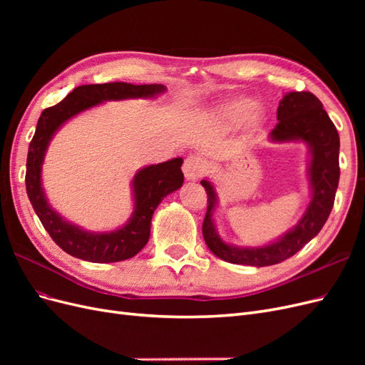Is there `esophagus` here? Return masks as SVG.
Segmentation results:
<instances>
[{"instance_id": "1", "label": "esophagus", "mask_w": 365, "mask_h": 365, "mask_svg": "<svg viewBox=\"0 0 365 365\" xmlns=\"http://www.w3.org/2000/svg\"><path fill=\"white\" fill-rule=\"evenodd\" d=\"M207 168L208 165L204 158L197 157V155H190L189 158H185V161L182 164V172H184L187 180L195 181L197 178H201V176L205 173Z\"/></svg>"}]
</instances>
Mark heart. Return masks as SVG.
<instances>
[{
  "label": "heart",
  "mask_w": 365,
  "mask_h": 365,
  "mask_svg": "<svg viewBox=\"0 0 365 365\" xmlns=\"http://www.w3.org/2000/svg\"><path fill=\"white\" fill-rule=\"evenodd\" d=\"M256 103L248 97H235L224 102L219 106V114L230 123H242L244 120H251L252 123H257L260 120V113L256 111Z\"/></svg>",
  "instance_id": "1"
}]
</instances>
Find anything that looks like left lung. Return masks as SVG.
<instances>
[{"instance_id":"obj_1","label":"left lung","mask_w":365,"mask_h":365,"mask_svg":"<svg viewBox=\"0 0 365 365\" xmlns=\"http://www.w3.org/2000/svg\"><path fill=\"white\" fill-rule=\"evenodd\" d=\"M279 123L271 130L275 143L303 141L309 148L307 175L311 182V202L298 224L272 244L263 247H236L219 237L213 222L217 195L213 184L202 180L207 192V213L202 235L215 256L230 263L250 267H269L292 257L309 240H312L332 212L339 181V135L323 103L309 91L286 94L277 109Z\"/></svg>"}]
</instances>
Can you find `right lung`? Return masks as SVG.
Returning <instances> with one entry per match:
<instances>
[{
	"label": "right lung",
	"instance_id": "right-lung-1",
	"mask_svg": "<svg viewBox=\"0 0 365 365\" xmlns=\"http://www.w3.org/2000/svg\"><path fill=\"white\" fill-rule=\"evenodd\" d=\"M165 91L164 85H132L126 82H109L77 86L62 102L43 109L35 135H33L26 172V189L29 200L51 239L70 256L94 263L120 262L134 257L148 244L150 220L158 204L169 193L178 190L184 182L181 172L182 158H173L152 164L135 173L132 180L134 212L128 222L114 231L91 233L65 220L50 207L42 189L41 170L46 152L56 130L71 117L108 101L125 98H150Z\"/></svg>",
	"mask_w": 365,
	"mask_h": 365
}]
</instances>
